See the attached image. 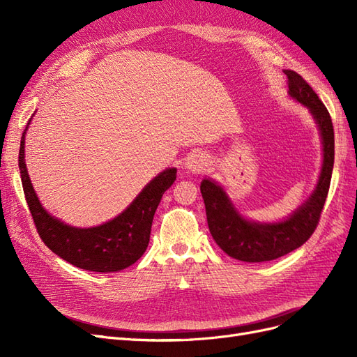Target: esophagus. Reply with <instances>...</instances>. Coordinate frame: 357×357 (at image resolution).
Returning <instances> with one entry per match:
<instances>
[{"instance_id": "esophagus-1", "label": "esophagus", "mask_w": 357, "mask_h": 357, "mask_svg": "<svg viewBox=\"0 0 357 357\" xmlns=\"http://www.w3.org/2000/svg\"><path fill=\"white\" fill-rule=\"evenodd\" d=\"M205 167H207V160H205L202 155L195 153L186 159V168L192 172H201L202 169H205Z\"/></svg>"}]
</instances>
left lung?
Masks as SVG:
<instances>
[{
  "mask_svg": "<svg viewBox=\"0 0 357 357\" xmlns=\"http://www.w3.org/2000/svg\"><path fill=\"white\" fill-rule=\"evenodd\" d=\"M284 73L289 79V93L310 109L321 135L323 167L311 198L284 222L262 225L243 219L222 188L214 181L202 180L201 183L208 229L214 241L226 255L244 262L273 261L304 244L317 228L331 186L335 156L331 114L302 75L291 70Z\"/></svg>",
  "mask_w": 357,
  "mask_h": 357,
  "instance_id": "left-lung-1",
  "label": "left lung"
}]
</instances>
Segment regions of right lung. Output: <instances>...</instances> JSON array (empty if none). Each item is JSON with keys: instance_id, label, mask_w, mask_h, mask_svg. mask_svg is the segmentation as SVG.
<instances>
[{"instance_id": "add662e5", "label": "right lung", "mask_w": 357, "mask_h": 357, "mask_svg": "<svg viewBox=\"0 0 357 357\" xmlns=\"http://www.w3.org/2000/svg\"><path fill=\"white\" fill-rule=\"evenodd\" d=\"M25 132L26 129L20 138L19 171L28 208L43 243L63 261L93 273L121 271L135 264L146 252L155 211L162 195L174 183L177 169L160 172L116 219L95 228H73L52 218L32 189L24 155Z\"/></svg>"}]
</instances>
